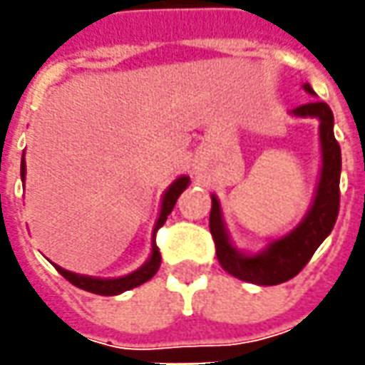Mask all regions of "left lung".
I'll use <instances>...</instances> for the list:
<instances>
[{"instance_id":"obj_1","label":"left lung","mask_w":365,"mask_h":365,"mask_svg":"<svg viewBox=\"0 0 365 365\" xmlns=\"http://www.w3.org/2000/svg\"><path fill=\"white\" fill-rule=\"evenodd\" d=\"M303 90L314 96L313 88L303 83ZM295 117L319 119L321 136V174L314 190L313 203L297 227L287 235L269 240L260 252H242L230 240L229 230L222 219L221 201L211 195L209 229L213 235L217 258L225 272L238 279L256 285H277L295 277L311 260L314 250L322 245L334 227L340 207V168L342 156L334 138V115L324 101L301 105L293 109Z\"/></svg>"}]
</instances>
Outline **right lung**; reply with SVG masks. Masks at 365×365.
<instances>
[{"label": "right lung", "mask_w": 365, "mask_h": 365, "mask_svg": "<svg viewBox=\"0 0 365 365\" xmlns=\"http://www.w3.org/2000/svg\"><path fill=\"white\" fill-rule=\"evenodd\" d=\"M25 175H27V164H25V154H23V160H21V180L25 182ZM190 185V178L187 175H180L178 180L170 183V187L164 191L162 195V205H160V215L158 221L154 225V232H152V252L150 258L144 262L143 266L135 272H130L127 275H120V277H93V275H82V274H74V272H68V269L60 268L54 264V268L58 269L60 274L66 277L68 282L80 287L83 291H90V293H96V295H119L123 291L133 289V287H138L143 285L144 282H148L150 277H154V274L158 272L160 268V250L156 242H154V237H156V230L166 222L168 215L172 213L174 209L175 201L178 197L182 195V191Z\"/></svg>", "instance_id": "add662e5"}]
</instances>
